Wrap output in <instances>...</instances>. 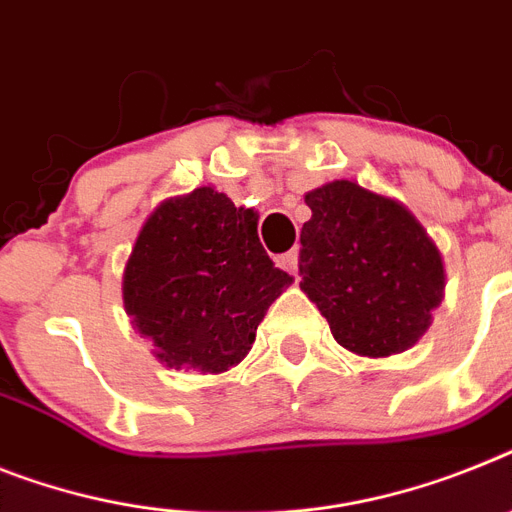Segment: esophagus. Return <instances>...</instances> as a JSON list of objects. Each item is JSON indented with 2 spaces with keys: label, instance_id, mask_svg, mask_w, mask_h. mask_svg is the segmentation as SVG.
I'll return each instance as SVG.
<instances>
[{
  "label": "esophagus",
  "instance_id": "esophagus-1",
  "mask_svg": "<svg viewBox=\"0 0 512 512\" xmlns=\"http://www.w3.org/2000/svg\"><path fill=\"white\" fill-rule=\"evenodd\" d=\"M276 263H278V268H283L286 273L296 276V270H299V252H296V249H291V252H286V255H278Z\"/></svg>",
  "mask_w": 512,
  "mask_h": 512
}]
</instances>
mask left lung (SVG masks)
Instances as JSON below:
<instances>
[{"label":"left lung","mask_w":512,"mask_h":512,"mask_svg":"<svg viewBox=\"0 0 512 512\" xmlns=\"http://www.w3.org/2000/svg\"><path fill=\"white\" fill-rule=\"evenodd\" d=\"M302 291L343 349L369 359L411 349L445 291L440 249L409 208L349 179L304 195Z\"/></svg>","instance_id":"obj_1"}]
</instances>
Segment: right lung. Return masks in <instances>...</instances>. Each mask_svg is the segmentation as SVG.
Returning <instances> with one entry per match:
<instances>
[{
    "label": "right lung",
    "mask_w": 512,
    "mask_h": 512,
    "mask_svg": "<svg viewBox=\"0 0 512 512\" xmlns=\"http://www.w3.org/2000/svg\"><path fill=\"white\" fill-rule=\"evenodd\" d=\"M291 281L260 244L255 210L197 187L150 213L122 294L158 362L218 375L249 354L257 325Z\"/></svg>",
    "instance_id": "obj_1"
}]
</instances>
